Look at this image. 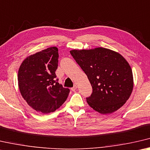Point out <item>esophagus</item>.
<instances>
[{
  "label": "esophagus",
  "mask_w": 150,
  "mask_h": 150,
  "mask_svg": "<svg viewBox=\"0 0 150 150\" xmlns=\"http://www.w3.org/2000/svg\"><path fill=\"white\" fill-rule=\"evenodd\" d=\"M76 89H77V86L74 85L72 88H71V90H72V91H73V92H74Z\"/></svg>",
  "instance_id": "esophagus-1"
}]
</instances>
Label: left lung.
I'll return each instance as SVG.
<instances>
[{
	"instance_id": "1",
	"label": "left lung",
	"mask_w": 150,
	"mask_h": 150,
	"mask_svg": "<svg viewBox=\"0 0 150 150\" xmlns=\"http://www.w3.org/2000/svg\"><path fill=\"white\" fill-rule=\"evenodd\" d=\"M70 52L92 85V94L86 98L88 105L102 114L120 109L134 87L132 70L126 59L118 52L102 47Z\"/></svg>"
}]
</instances>
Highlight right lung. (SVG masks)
<instances>
[{"label":"right lung","mask_w":150,"mask_h":150,"mask_svg":"<svg viewBox=\"0 0 150 150\" xmlns=\"http://www.w3.org/2000/svg\"><path fill=\"white\" fill-rule=\"evenodd\" d=\"M58 51V48L53 46L29 56L18 70V83L22 96L32 108L42 114L56 111L70 92L56 79Z\"/></svg>","instance_id":"right-lung-1"}]
</instances>
